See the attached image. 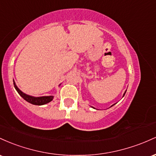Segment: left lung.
Returning <instances> with one entry per match:
<instances>
[{"instance_id": "1", "label": "left lung", "mask_w": 156, "mask_h": 156, "mask_svg": "<svg viewBox=\"0 0 156 156\" xmlns=\"http://www.w3.org/2000/svg\"><path fill=\"white\" fill-rule=\"evenodd\" d=\"M125 93H126V91H125V94H124V96H125ZM112 106H113V105H112Z\"/></svg>"}]
</instances>
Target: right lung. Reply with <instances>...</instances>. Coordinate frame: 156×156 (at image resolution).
<instances>
[{
	"instance_id": "obj_1",
	"label": "right lung",
	"mask_w": 156,
	"mask_h": 156,
	"mask_svg": "<svg viewBox=\"0 0 156 156\" xmlns=\"http://www.w3.org/2000/svg\"><path fill=\"white\" fill-rule=\"evenodd\" d=\"M14 83V87L16 89V90L20 94L21 97L23 98L24 99L28 102L31 103L32 105H43L47 104V103L50 102L51 101L53 100L54 97L53 96H47V97H32V96H29L27 95V94H24L23 92H22L18 87H17L16 84H15V81L13 80Z\"/></svg>"
}]
</instances>
